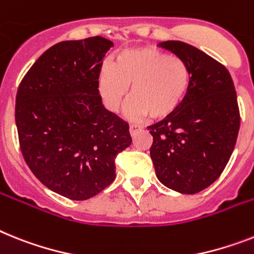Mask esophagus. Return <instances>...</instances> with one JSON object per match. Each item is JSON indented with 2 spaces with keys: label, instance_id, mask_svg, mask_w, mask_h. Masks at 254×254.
Here are the masks:
<instances>
[{
  "label": "esophagus",
  "instance_id": "34e87169",
  "mask_svg": "<svg viewBox=\"0 0 254 254\" xmlns=\"http://www.w3.org/2000/svg\"><path fill=\"white\" fill-rule=\"evenodd\" d=\"M142 127L139 125H135V124H130V127H129V131H130V135L131 137H135L137 135L138 131L140 130Z\"/></svg>",
  "mask_w": 254,
  "mask_h": 254
}]
</instances>
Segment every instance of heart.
I'll list each match as a JSON object with an SVG mask.
<instances>
[{
    "label": "heart",
    "mask_w": 254,
    "mask_h": 254,
    "mask_svg": "<svg viewBox=\"0 0 254 254\" xmlns=\"http://www.w3.org/2000/svg\"><path fill=\"white\" fill-rule=\"evenodd\" d=\"M99 91L104 104L116 111L130 86L125 107L130 119H165L178 110L189 91L191 71L185 59L155 46L120 51L112 64L102 65Z\"/></svg>",
    "instance_id": "1"
}]
</instances>
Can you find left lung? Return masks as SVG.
Returning <instances> with one entry per match:
<instances>
[{"label": "left lung", "instance_id": "8db88e82", "mask_svg": "<svg viewBox=\"0 0 254 254\" xmlns=\"http://www.w3.org/2000/svg\"><path fill=\"white\" fill-rule=\"evenodd\" d=\"M160 48L186 61L189 91L178 110L147 127L157 180L181 193L210 186L229 163L240 127L238 98L230 72L204 51L182 41Z\"/></svg>", "mask_w": 254, "mask_h": 254}]
</instances>
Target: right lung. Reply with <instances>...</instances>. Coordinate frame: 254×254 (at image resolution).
Instances as JSON below:
<instances>
[{
  "label": "right lung",
  "instance_id": "add662e5",
  "mask_svg": "<svg viewBox=\"0 0 254 254\" xmlns=\"http://www.w3.org/2000/svg\"><path fill=\"white\" fill-rule=\"evenodd\" d=\"M114 46L95 36L51 46L19 85L15 123L25 163L42 185L86 200L114 182L115 159L131 137L127 123L106 110L99 72Z\"/></svg>",
  "mask_w": 254,
  "mask_h": 254
}]
</instances>
